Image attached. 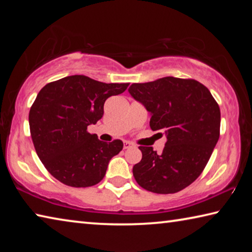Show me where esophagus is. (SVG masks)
<instances>
[{
    "instance_id": "1",
    "label": "esophagus",
    "mask_w": 252,
    "mask_h": 252,
    "mask_svg": "<svg viewBox=\"0 0 252 252\" xmlns=\"http://www.w3.org/2000/svg\"><path fill=\"white\" fill-rule=\"evenodd\" d=\"M133 147V143H131L129 141H125L123 142V149H130Z\"/></svg>"
}]
</instances>
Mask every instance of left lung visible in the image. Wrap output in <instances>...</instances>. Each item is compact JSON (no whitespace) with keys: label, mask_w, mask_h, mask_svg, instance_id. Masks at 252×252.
I'll list each match as a JSON object with an SVG mask.
<instances>
[{"label":"left lung","mask_w":252,"mask_h":252,"mask_svg":"<svg viewBox=\"0 0 252 252\" xmlns=\"http://www.w3.org/2000/svg\"><path fill=\"white\" fill-rule=\"evenodd\" d=\"M127 91L150 113L151 129L167 135L160 155L152 147H139L142 159L133 167L135 181L155 193L185 189L201 174L219 140L218 103L198 81L173 76L133 83Z\"/></svg>","instance_id":"8db88e82"}]
</instances>
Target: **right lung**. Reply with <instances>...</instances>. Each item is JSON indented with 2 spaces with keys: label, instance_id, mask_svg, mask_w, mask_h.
I'll list each match as a JSON object with an SVG mask.
<instances>
[{
  "label": "right lung",
  "instance_id": "1",
  "mask_svg": "<svg viewBox=\"0 0 252 252\" xmlns=\"http://www.w3.org/2000/svg\"><path fill=\"white\" fill-rule=\"evenodd\" d=\"M127 85L71 75L41 89L29 113L30 131L42 163L60 182L85 188L104 178L123 142L100 141L88 126L103 116L105 100L121 94Z\"/></svg>",
  "mask_w": 252,
  "mask_h": 252
}]
</instances>
